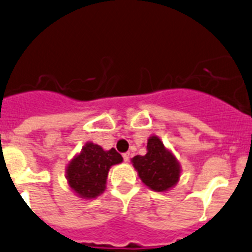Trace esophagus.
I'll use <instances>...</instances> for the list:
<instances>
[{
	"label": "esophagus",
	"instance_id": "34e87169",
	"mask_svg": "<svg viewBox=\"0 0 252 252\" xmlns=\"http://www.w3.org/2000/svg\"><path fill=\"white\" fill-rule=\"evenodd\" d=\"M123 158H124V161H126V162H128L129 158H130V153H124L123 154Z\"/></svg>",
	"mask_w": 252,
	"mask_h": 252
}]
</instances>
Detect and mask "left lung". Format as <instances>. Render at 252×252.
Here are the masks:
<instances>
[{
  "label": "left lung",
  "instance_id": "1",
  "mask_svg": "<svg viewBox=\"0 0 252 252\" xmlns=\"http://www.w3.org/2000/svg\"><path fill=\"white\" fill-rule=\"evenodd\" d=\"M144 156L136 155L131 158L140 180L150 189L163 192L178 182L181 168L171 151L163 146L158 136H150Z\"/></svg>",
  "mask_w": 252,
  "mask_h": 252
}]
</instances>
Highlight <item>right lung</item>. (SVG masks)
I'll list each match as a JSON object with an SVG mask.
<instances>
[{"label": "right lung", "mask_w": 252, "mask_h": 252, "mask_svg": "<svg viewBox=\"0 0 252 252\" xmlns=\"http://www.w3.org/2000/svg\"><path fill=\"white\" fill-rule=\"evenodd\" d=\"M123 158L116 149L106 151L99 145L87 143L66 168L69 186L75 193L86 199L96 198L106 189L107 176L111 166L121 163Z\"/></svg>", "instance_id": "right-lung-1"}]
</instances>
